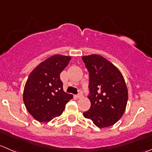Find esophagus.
<instances>
[{
  "mask_svg": "<svg viewBox=\"0 0 152 152\" xmlns=\"http://www.w3.org/2000/svg\"><path fill=\"white\" fill-rule=\"evenodd\" d=\"M82 96H83V94H82V92H80L79 94L76 95V98H81V97H82Z\"/></svg>",
  "mask_w": 152,
  "mask_h": 152,
  "instance_id": "1",
  "label": "esophagus"
}]
</instances>
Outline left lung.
I'll list each match as a JSON object with an SVG mask.
<instances>
[{"instance_id": "8db88e82", "label": "left lung", "mask_w": 152, "mask_h": 152, "mask_svg": "<svg viewBox=\"0 0 152 152\" xmlns=\"http://www.w3.org/2000/svg\"><path fill=\"white\" fill-rule=\"evenodd\" d=\"M82 58L89 72L88 99L91 103L83 116L97 127H109L121 118L126 110L128 90L124 78L101 56L94 54Z\"/></svg>"}]
</instances>
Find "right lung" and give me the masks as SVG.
<instances>
[{
    "instance_id": "1",
    "label": "right lung",
    "mask_w": 152,
    "mask_h": 152,
    "mask_svg": "<svg viewBox=\"0 0 152 152\" xmlns=\"http://www.w3.org/2000/svg\"><path fill=\"white\" fill-rule=\"evenodd\" d=\"M71 58L61 55L50 57L29 74L23 90V99L26 110L39 122L50 121L62 113L72 94L63 91L60 73Z\"/></svg>"
}]
</instances>
